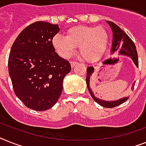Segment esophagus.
<instances>
[{"label": "esophagus", "instance_id": "obj_1", "mask_svg": "<svg viewBox=\"0 0 146 146\" xmlns=\"http://www.w3.org/2000/svg\"><path fill=\"white\" fill-rule=\"evenodd\" d=\"M71 66H72V67L73 68L74 66H75L76 65L78 64V62H76V61H71Z\"/></svg>", "mask_w": 146, "mask_h": 146}]
</instances>
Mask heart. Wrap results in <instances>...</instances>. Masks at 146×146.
<instances>
[{"label": "heart", "mask_w": 146, "mask_h": 146, "mask_svg": "<svg viewBox=\"0 0 146 146\" xmlns=\"http://www.w3.org/2000/svg\"><path fill=\"white\" fill-rule=\"evenodd\" d=\"M108 42V33L102 27L75 26L69 28L66 36L55 35L52 43L56 51L62 58H68L76 47L84 58L93 60L103 54Z\"/></svg>", "instance_id": "b5f03b06"}]
</instances>
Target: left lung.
<instances>
[{"label": "left lung", "mask_w": 146, "mask_h": 146, "mask_svg": "<svg viewBox=\"0 0 146 146\" xmlns=\"http://www.w3.org/2000/svg\"><path fill=\"white\" fill-rule=\"evenodd\" d=\"M108 25L110 27H111L112 32H113V42H112V48L111 53L112 54H115L116 52H119V54H122V55H126L127 56H130L131 60H133L134 64L136 65L137 67H139V61H138V55H137V51L136 49V46L133 42L131 40L127 35L126 33L124 32L117 25H115V23L112 22V21H108ZM94 72V68L92 66H89L86 68V85L89 92L92 98L94 99V101L100 104L101 106L104 108H113L115 107L120 105L122 103L125 102L127 100L128 97H125L122 98L117 100V101H104V100L100 99L96 97L94 95L93 92L91 90L90 86V77L92 74ZM135 83V82H134ZM132 87L133 88V84Z\"/></svg>", "instance_id": "1"}]
</instances>
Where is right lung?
<instances>
[{
  "label": "right lung",
  "mask_w": 146,
  "mask_h": 146,
  "mask_svg": "<svg viewBox=\"0 0 146 146\" xmlns=\"http://www.w3.org/2000/svg\"><path fill=\"white\" fill-rule=\"evenodd\" d=\"M57 25L36 21L24 29L11 48L9 74L15 96L27 108L36 111L51 108L62 91L68 61L55 52L52 38Z\"/></svg>",
  "instance_id": "1"
}]
</instances>
